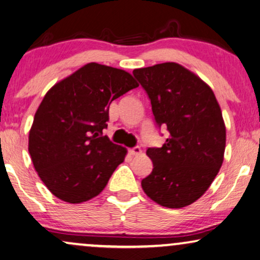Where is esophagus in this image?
I'll use <instances>...</instances> for the list:
<instances>
[{
    "label": "esophagus",
    "mask_w": 260,
    "mask_h": 260,
    "mask_svg": "<svg viewBox=\"0 0 260 260\" xmlns=\"http://www.w3.org/2000/svg\"><path fill=\"white\" fill-rule=\"evenodd\" d=\"M129 153L132 155H137L141 153V148L139 146H134L132 148H129Z\"/></svg>",
    "instance_id": "1"
}]
</instances>
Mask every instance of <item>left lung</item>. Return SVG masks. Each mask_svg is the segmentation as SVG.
<instances>
[{
    "instance_id": "obj_1",
    "label": "left lung",
    "mask_w": 260,
    "mask_h": 260,
    "mask_svg": "<svg viewBox=\"0 0 260 260\" xmlns=\"http://www.w3.org/2000/svg\"><path fill=\"white\" fill-rule=\"evenodd\" d=\"M151 100L157 126L169 137L161 147H148L153 170L141 181L146 195L168 208L199 200L223 161L226 127L210 86L177 63L133 71Z\"/></svg>"
}]
</instances>
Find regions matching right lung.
Instances as JSON below:
<instances>
[{
  "label": "right lung",
  "mask_w": 260,
  "mask_h": 260,
  "mask_svg": "<svg viewBox=\"0 0 260 260\" xmlns=\"http://www.w3.org/2000/svg\"><path fill=\"white\" fill-rule=\"evenodd\" d=\"M138 85L124 70L89 63L46 92L34 115L28 151L55 197L75 205L106 188L127 153L102 136L109 106Z\"/></svg>",
  "instance_id": "1"
}]
</instances>
